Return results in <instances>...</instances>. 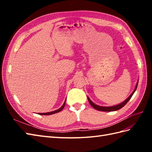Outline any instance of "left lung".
Listing matches in <instances>:
<instances>
[{
	"label": "left lung",
	"instance_id": "8db88e82",
	"mask_svg": "<svg viewBox=\"0 0 152 152\" xmlns=\"http://www.w3.org/2000/svg\"><path fill=\"white\" fill-rule=\"evenodd\" d=\"M138 83V81L137 83V85H136V86H135V88L134 89V91L132 92V93L129 95V96L128 98L126 99L124 102L119 103V104H118L117 105H114V106H99V105H97V104H95V103H93L91 101V99H90L88 96L89 102L90 103V104L91 105V106H92L93 108H94L95 110H99V111H102V112H113V111L118 110L121 109V108L124 107V106L126 104H127V102L129 101L130 99L132 97V96H133V95L134 94V93L135 92V91H136V89L137 88Z\"/></svg>",
	"mask_w": 152,
	"mask_h": 152
}]
</instances>
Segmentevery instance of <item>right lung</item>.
Segmentation results:
<instances>
[{"label": "right lung", "mask_w": 152, "mask_h": 152, "mask_svg": "<svg viewBox=\"0 0 152 152\" xmlns=\"http://www.w3.org/2000/svg\"><path fill=\"white\" fill-rule=\"evenodd\" d=\"M65 102H66V99H65V101H64V103H63V104L62 105V106H61V108H59V109H57V110H55V111H52V112H46V113H38V114H40V115H51V114H56V113H57V112H61V110H62L63 109V108L64 107V105H65Z\"/></svg>", "instance_id": "obj_1"}]
</instances>
